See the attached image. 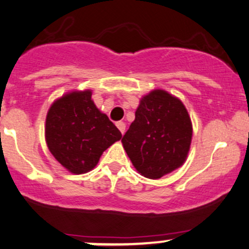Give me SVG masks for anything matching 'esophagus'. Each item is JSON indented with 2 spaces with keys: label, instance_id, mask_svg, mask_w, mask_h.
<instances>
[{
  "label": "esophagus",
  "instance_id": "1",
  "mask_svg": "<svg viewBox=\"0 0 249 249\" xmlns=\"http://www.w3.org/2000/svg\"><path fill=\"white\" fill-rule=\"evenodd\" d=\"M116 125H117V127L119 129L120 132H122V133L125 132V123L124 122H118Z\"/></svg>",
  "mask_w": 249,
  "mask_h": 249
}]
</instances>
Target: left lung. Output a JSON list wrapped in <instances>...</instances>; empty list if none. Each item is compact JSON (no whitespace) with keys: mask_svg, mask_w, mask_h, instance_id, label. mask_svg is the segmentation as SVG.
<instances>
[{"mask_svg":"<svg viewBox=\"0 0 249 249\" xmlns=\"http://www.w3.org/2000/svg\"><path fill=\"white\" fill-rule=\"evenodd\" d=\"M191 136L190 117L181 100L155 89L141 100L122 142L136 170L157 179L184 163Z\"/></svg>","mask_w":249,"mask_h":249,"instance_id":"left-lung-1","label":"left lung"}]
</instances>
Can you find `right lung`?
Instances as JSON below:
<instances>
[{"instance_id":"obj_1","label":"right lung","mask_w":249,"mask_h":249,"mask_svg":"<svg viewBox=\"0 0 249 249\" xmlns=\"http://www.w3.org/2000/svg\"><path fill=\"white\" fill-rule=\"evenodd\" d=\"M92 92H72L56 100L46 118L51 154L68 171L92 170L103 152L122 138L116 125L97 108Z\"/></svg>"}]
</instances>
